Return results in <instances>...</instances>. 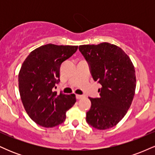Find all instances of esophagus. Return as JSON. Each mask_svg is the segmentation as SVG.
Segmentation results:
<instances>
[{
    "mask_svg": "<svg viewBox=\"0 0 155 155\" xmlns=\"http://www.w3.org/2000/svg\"><path fill=\"white\" fill-rule=\"evenodd\" d=\"M83 97H84V96L81 95H76V97L78 99V100H79V99L82 98Z\"/></svg>",
    "mask_w": 155,
    "mask_h": 155,
    "instance_id": "esophagus-1",
    "label": "esophagus"
}]
</instances>
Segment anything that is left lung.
<instances>
[{"label":"left lung","mask_w":155,"mask_h":155,"mask_svg":"<svg viewBox=\"0 0 155 155\" xmlns=\"http://www.w3.org/2000/svg\"><path fill=\"white\" fill-rule=\"evenodd\" d=\"M79 49L89 64L91 75L101 84L99 97H89L91 107L86 120L92 127L106 130L124 117L135 95L136 71L127 54L114 44L81 45Z\"/></svg>","instance_id":"1"}]
</instances>
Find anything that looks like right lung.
Instances as JSON below:
<instances>
[{"instance_id":"1","label":"right lung","mask_w":155,"mask_h":155,"mask_svg":"<svg viewBox=\"0 0 155 155\" xmlns=\"http://www.w3.org/2000/svg\"><path fill=\"white\" fill-rule=\"evenodd\" d=\"M78 46L46 44L32 51L18 76L19 90L25 109L36 124L53 127L62 124L66 111L76 103L74 94L53 92L60 81L61 64L76 52Z\"/></svg>"}]
</instances>
